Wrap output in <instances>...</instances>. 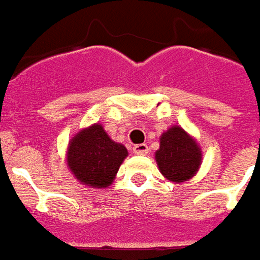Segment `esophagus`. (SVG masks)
Returning a JSON list of instances; mask_svg holds the SVG:
<instances>
[{
	"label": "esophagus",
	"instance_id": "esophagus-1",
	"mask_svg": "<svg viewBox=\"0 0 260 260\" xmlns=\"http://www.w3.org/2000/svg\"><path fill=\"white\" fill-rule=\"evenodd\" d=\"M133 152L137 155H145L148 154V145L147 144H137L133 147Z\"/></svg>",
	"mask_w": 260,
	"mask_h": 260
}]
</instances>
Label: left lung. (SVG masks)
Masks as SVG:
<instances>
[{"mask_svg":"<svg viewBox=\"0 0 260 260\" xmlns=\"http://www.w3.org/2000/svg\"><path fill=\"white\" fill-rule=\"evenodd\" d=\"M155 161L167 179L180 183L198 174L202 165V151L182 127L172 126L159 139Z\"/></svg>","mask_w":260,"mask_h":260,"instance_id":"1","label":"left lung"}]
</instances>
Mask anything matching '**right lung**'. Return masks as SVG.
<instances>
[{
    "mask_svg": "<svg viewBox=\"0 0 260 260\" xmlns=\"http://www.w3.org/2000/svg\"><path fill=\"white\" fill-rule=\"evenodd\" d=\"M127 154L126 147L115 143L96 123L78 132L68 143L67 165L81 183L108 187Z\"/></svg>",
    "mask_w": 260,
    "mask_h": 260,
    "instance_id": "add662e5",
    "label": "right lung"
}]
</instances>
